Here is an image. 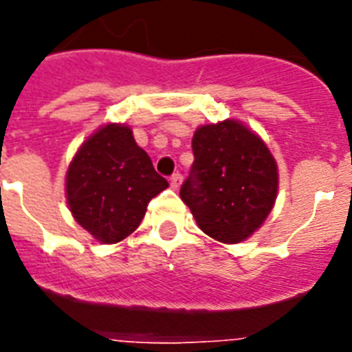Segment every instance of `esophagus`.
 I'll return each mask as SVG.
<instances>
[{
    "label": "esophagus",
    "mask_w": 352,
    "mask_h": 352,
    "mask_svg": "<svg viewBox=\"0 0 352 352\" xmlns=\"http://www.w3.org/2000/svg\"><path fill=\"white\" fill-rule=\"evenodd\" d=\"M181 182H182L181 173H173V175L170 177V186L173 188V190H177V188L181 186Z\"/></svg>",
    "instance_id": "esophagus-1"
}]
</instances>
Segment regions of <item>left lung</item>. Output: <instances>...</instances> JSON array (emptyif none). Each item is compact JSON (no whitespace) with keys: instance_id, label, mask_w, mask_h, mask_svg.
<instances>
[{"instance_id":"obj_1","label":"left lung","mask_w":352,"mask_h":352,"mask_svg":"<svg viewBox=\"0 0 352 352\" xmlns=\"http://www.w3.org/2000/svg\"><path fill=\"white\" fill-rule=\"evenodd\" d=\"M181 199L199 228L221 243L248 239L278 197V164L267 144L237 120L197 127Z\"/></svg>"}]
</instances>
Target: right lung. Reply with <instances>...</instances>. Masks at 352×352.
<instances>
[{
    "mask_svg": "<svg viewBox=\"0 0 352 352\" xmlns=\"http://www.w3.org/2000/svg\"><path fill=\"white\" fill-rule=\"evenodd\" d=\"M168 188L131 127L107 124L85 140L71 160L65 195L71 214L96 241L126 239L144 219L148 203Z\"/></svg>",
    "mask_w": 352,
    "mask_h": 352,
    "instance_id": "obj_1",
    "label": "right lung"
}]
</instances>
